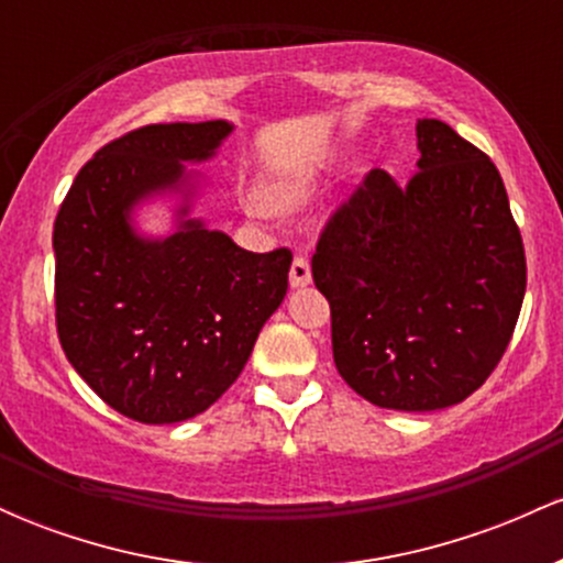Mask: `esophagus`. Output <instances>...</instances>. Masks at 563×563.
I'll list each match as a JSON object with an SVG mask.
<instances>
[{"mask_svg":"<svg viewBox=\"0 0 563 563\" xmlns=\"http://www.w3.org/2000/svg\"><path fill=\"white\" fill-rule=\"evenodd\" d=\"M290 288H303L312 283V267H309L307 256H296L294 264H290Z\"/></svg>","mask_w":563,"mask_h":563,"instance_id":"obj_1","label":"esophagus"}]
</instances>
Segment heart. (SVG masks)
Instances as JSON below:
<instances>
[{"instance_id": "1", "label": "heart", "mask_w": 563, "mask_h": 563, "mask_svg": "<svg viewBox=\"0 0 563 563\" xmlns=\"http://www.w3.org/2000/svg\"><path fill=\"white\" fill-rule=\"evenodd\" d=\"M314 187H318V174L314 172H303V174H294V177L280 179V183L273 185V200L280 206H299L303 200L312 198ZM249 214L251 217H264L267 214V206L260 203V200H249Z\"/></svg>"}]
</instances>
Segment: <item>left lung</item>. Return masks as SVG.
<instances>
[{
    "instance_id": "1",
    "label": "left lung",
    "mask_w": 563,
    "mask_h": 563,
    "mask_svg": "<svg viewBox=\"0 0 563 563\" xmlns=\"http://www.w3.org/2000/svg\"><path fill=\"white\" fill-rule=\"evenodd\" d=\"M418 172L373 169L312 256L333 360L360 397L405 412L474 394L500 363L527 288L500 172L437 119L416 124Z\"/></svg>"
}]
</instances>
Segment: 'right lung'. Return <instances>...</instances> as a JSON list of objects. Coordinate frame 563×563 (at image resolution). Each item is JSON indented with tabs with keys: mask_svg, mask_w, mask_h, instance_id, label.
Wrapping results in <instances>:
<instances>
[{
	"mask_svg": "<svg viewBox=\"0 0 563 563\" xmlns=\"http://www.w3.org/2000/svg\"><path fill=\"white\" fill-rule=\"evenodd\" d=\"M230 121L151 124L108 142L76 174L55 219V318L63 352L102 402L140 423L209 410L286 299L290 251L254 254L190 217ZM177 197L175 230L145 236L133 211Z\"/></svg>",
	"mask_w": 563,
	"mask_h": 563,
	"instance_id": "1",
	"label": "right lung"
}]
</instances>
